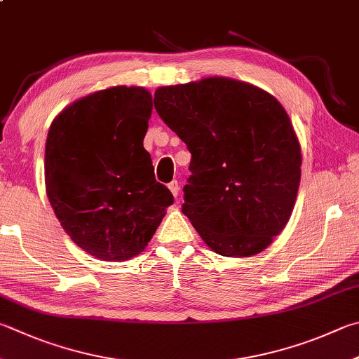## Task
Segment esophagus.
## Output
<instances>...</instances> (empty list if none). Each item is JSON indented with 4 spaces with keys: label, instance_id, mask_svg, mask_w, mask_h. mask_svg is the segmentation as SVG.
<instances>
[{
    "label": "esophagus",
    "instance_id": "esophagus-1",
    "mask_svg": "<svg viewBox=\"0 0 359 359\" xmlns=\"http://www.w3.org/2000/svg\"><path fill=\"white\" fill-rule=\"evenodd\" d=\"M168 188H169V191L172 193V196H174V198H177V196H179V188H180V187H179V182H177V180H172L171 184L168 185Z\"/></svg>",
    "mask_w": 359,
    "mask_h": 359
}]
</instances>
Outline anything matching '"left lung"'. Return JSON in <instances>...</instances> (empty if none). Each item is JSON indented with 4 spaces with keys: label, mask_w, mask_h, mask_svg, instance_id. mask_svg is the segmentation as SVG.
<instances>
[{
    "label": "left lung",
    "mask_w": 359,
    "mask_h": 359,
    "mask_svg": "<svg viewBox=\"0 0 359 359\" xmlns=\"http://www.w3.org/2000/svg\"><path fill=\"white\" fill-rule=\"evenodd\" d=\"M155 109L191 154L182 212L219 256L251 257L295 207L302 147L289 114L254 84L224 76L155 90Z\"/></svg>",
    "instance_id": "obj_1"
}]
</instances>
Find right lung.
<instances>
[{
	"mask_svg": "<svg viewBox=\"0 0 359 359\" xmlns=\"http://www.w3.org/2000/svg\"><path fill=\"white\" fill-rule=\"evenodd\" d=\"M151 114L147 89L114 86L70 103L50 126L48 201L74 243L100 260L144 251L174 202L142 146Z\"/></svg>",
	"mask_w": 359,
	"mask_h": 359,
	"instance_id": "right-lung-1",
	"label": "right lung"
}]
</instances>
